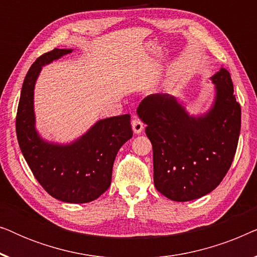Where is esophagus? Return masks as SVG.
Segmentation results:
<instances>
[{"label": "esophagus", "instance_id": "1", "mask_svg": "<svg viewBox=\"0 0 257 257\" xmlns=\"http://www.w3.org/2000/svg\"><path fill=\"white\" fill-rule=\"evenodd\" d=\"M132 130L135 132V135H140L144 130V124L142 122V120L138 118H133L132 119Z\"/></svg>", "mask_w": 257, "mask_h": 257}]
</instances>
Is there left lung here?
Segmentation results:
<instances>
[{
	"instance_id": "left-lung-1",
	"label": "left lung",
	"mask_w": 257,
	"mask_h": 257,
	"mask_svg": "<svg viewBox=\"0 0 257 257\" xmlns=\"http://www.w3.org/2000/svg\"><path fill=\"white\" fill-rule=\"evenodd\" d=\"M209 80L214 96L203 113L191 114L168 93L146 97L137 108L152 143L154 186L173 201H192L215 189L236 152L241 106L230 73L221 66Z\"/></svg>"
}]
</instances>
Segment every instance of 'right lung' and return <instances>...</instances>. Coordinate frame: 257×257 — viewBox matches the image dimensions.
Wrapping results in <instances>:
<instances>
[{
  "label": "right lung",
  "mask_w": 257,
  "mask_h": 257,
  "mask_svg": "<svg viewBox=\"0 0 257 257\" xmlns=\"http://www.w3.org/2000/svg\"><path fill=\"white\" fill-rule=\"evenodd\" d=\"M55 49L42 55L24 78L16 117L19 145L31 172L45 191L59 201L86 203L106 192L118 151L132 138L130 114L99 119L70 143L43 138L36 127L35 85L42 68L71 54Z\"/></svg>",
  "instance_id": "add662e5"
}]
</instances>
